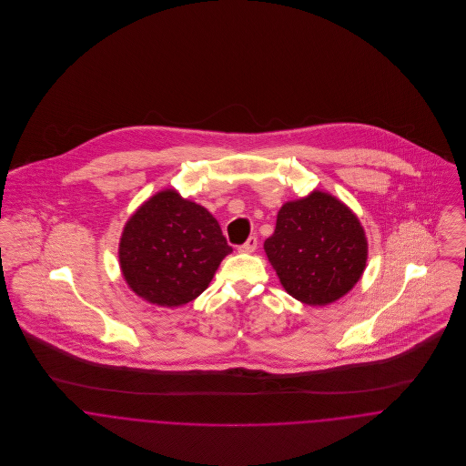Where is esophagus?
<instances>
[{"label": "esophagus", "mask_w": 466, "mask_h": 466, "mask_svg": "<svg viewBox=\"0 0 466 466\" xmlns=\"http://www.w3.org/2000/svg\"><path fill=\"white\" fill-rule=\"evenodd\" d=\"M257 246H258V238L253 235V237L248 238V242H246L244 246L238 248V251H240V253H253V251L257 249Z\"/></svg>", "instance_id": "obj_1"}]
</instances>
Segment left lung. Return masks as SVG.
Returning <instances> with one entry per match:
<instances>
[{
  "label": "left lung",
  "instance_id": "obj_1",
  "mask_svg": "<svg viewBox=\"0 0 466 466\" xmlns=\"http://www.w3.org/2000/svg\"><path fill=\"white\" fill-rule=\"evenodd\" d=\"M264 249L283 289L310 307L346 296L368 262V238L359 217L323 190L287 200Z\"/></svg>",
  "mask_w": 466,
  "mask_h": 466
}]
</instances>
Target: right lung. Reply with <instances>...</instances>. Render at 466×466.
I'll return each mask as SVG.
<instances>
[{
	"mask_svg": "<svg viewBox=\"0 0 466 466\" xmlns=\"http://www.w3.org/2000/svg\"><path fill=\"white\" fill-rule=\"evenodd\" d=\"M233 249L217 218L174 188L156 192L124 226L118 258L137 298L176 309L194 301Z\"/></svg>",
	"mask_w": 466,
	"mask_h": 466,
	"instance_id": "obj_1",
	"label": "right lung"
}]
</instances>
